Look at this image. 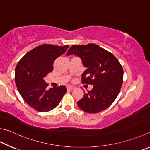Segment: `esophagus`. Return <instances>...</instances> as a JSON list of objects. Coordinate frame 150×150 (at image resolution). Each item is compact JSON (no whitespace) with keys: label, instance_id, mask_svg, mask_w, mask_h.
<instances>
[{"label":"esophagus","instance_id":"34e87169","mask_svg":"<svg viewBox=\"0 0 150 150\" xmlns=\"http://www.w3.org/2000/svg\"><path fill=\"white\" fill-rule=\"evenodd\" d=\"M67 90H70V91H72V90H74L76 89V87L74 86H69L67 87Z\"/></svg>","mask_w":150,"mask_h":150}]
</instances>
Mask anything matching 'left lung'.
Masks as SVG:
<instances>
[{"label": "left lung", "mask_w": 150, "mask_h": 150, "mask_svg": "<svg viewBox=\"0 0 150 150\" xmlns=\"http://www.w3.org/2000/svg\"><path fill=\"white\" fill-rule=\"evenodd\" d=\"M80 57L87 68L81 75V83L93 85L77 104L84 112L98 113L111 105L120 91L123 70L119 61L110 52L95 44L74 45L67 55Z\"/></svg>", "instance_id": "1"}]
</instances>
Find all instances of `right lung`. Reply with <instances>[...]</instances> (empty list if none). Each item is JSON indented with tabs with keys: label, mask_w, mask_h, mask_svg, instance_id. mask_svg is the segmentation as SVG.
<instances>
[{
	"label": "right lung",
	"mask_w": 150,
	"mask_h": 150,
	"mask_svg": "<svg viewBox=\"0 0 150 150\" xmlns=\"http://www.w3.org/2000/svg\"><path fill=\"white\" fill-rule=\"evenodd\" d=\"M64 46L42 44L30 50L18 62L15 81L19 94L29 106L40 112L54 109L60 103L66 87L60 86L47 89L44 78L52 72L56 59L66 52Z\"/></svg>",
	"instance_id": "add662e5"
}]
</instances>
